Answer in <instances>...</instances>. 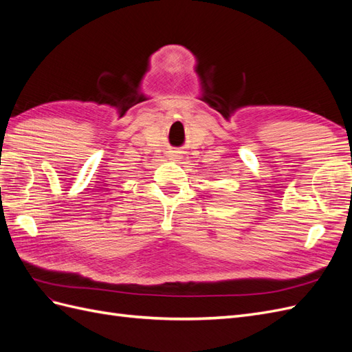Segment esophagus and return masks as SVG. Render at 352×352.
<instances>
[{"label":"esophagus","instance_id":"34e87169","mask_svg":"<svg viewBox=\"0 0 352 352\" xmlns=\"http://www.w3.org/2000/svg\"><path fill=\"white\" fill-rule=\"evenodd\" d=\"M168 160H172V162H180V158H184L182 151H168Z\"/></svg>","mask_w":352,"mask_h":352}]
</instances>
